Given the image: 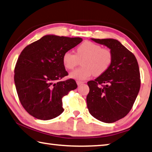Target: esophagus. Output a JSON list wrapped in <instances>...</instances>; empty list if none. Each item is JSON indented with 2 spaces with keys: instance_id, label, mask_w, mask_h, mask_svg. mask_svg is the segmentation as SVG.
Listing matches in <instances>:
<instances>
[{
  "instance_id": "obj_1",
  "label": "esophagus",
  "mask_w": 152,
  "mask_h": 152,
  "mask_svg": "<svg viewBox=\"0 0 152 152\" xmlns=\"http://www.w3.org/2000/svg\"><path fill=\"white\" fill-rule=\"evenodd\" d=\"M76 83H77V84H78V86H80V85H81L82 84H84V82H82V81H77Z\"/></svg>"
}]
</instances>
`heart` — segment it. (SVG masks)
Masks as SVG:
<instances>
[{
	"label": "heart",
	"mask_w": 152,
	"mask_h": 152,
	"mask_svg": "<svg viewBox=\"0 0 152 152\" xmlns=\"http://www.w3.org/2000/svg\"><path fill=\"white\" fill-rule=\"evenodd\" d=\"M82 66L70 72L71 78L84 80L94 74L100 76L108 70L113 60V54L109 48L102 46L90 41H85L76 48V54L71 51L65 52L62 56L64 67L72 70L82 60Z\"/></svg>",
	"instance_id": "1"
}]
</instances>
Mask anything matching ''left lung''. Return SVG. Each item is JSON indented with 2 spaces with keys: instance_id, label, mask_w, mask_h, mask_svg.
Wrapping results in <instances>:
<instances>
[{
  "instance_id": "8db88e82",
  "label": "left lung",
  "mask_w": 152,
  "mask_h": 152,
  "mask_svg": "<svg viewBox=\"0 0 152 152\" xmlns=\"http://www.w3.org/2000/svg\"><path fill=\"white\" fill-rule=\"evenodd\" d=\"M91 40L111 50L113 60L106 72L94 80L88 82L90 92L86 97L87 107L96 119L113 123L128 114L138 94V64L134 55L118 40L113 38Z\"/></svg>"
}]
</instances>
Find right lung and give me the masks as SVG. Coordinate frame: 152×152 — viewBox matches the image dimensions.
<instances>
[{"mask_svg": "<svg viewBox=\"0 0 152 152\" xmlns=\"http://www.w3.org/2000/svg\"><path fill=\"white\" fill-rule=\"evenodd\" d=\"M82 41L80 37L48 34L22 51L15 68V84L21 104L33 117L48 120L64 112L62 98L78 86L73 79L58 81L68 75L62 56Z\"/></svg>", "mask_w": 152, "mask_h": 152, "instance_id": "add662e5", "label": "right lung"}]
</instances>
